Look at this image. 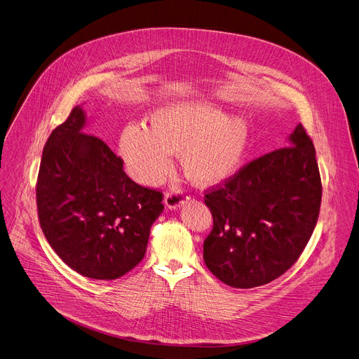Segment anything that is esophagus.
<instances>
[{
	"instance_id": "34e87169",
	"label": "esophagus",
	"mask_w": 359,
	"mask_h": 359,
	"mask_svg": "<svg viewBox=\"0 0 359 359\" xmlns=\"http://www.w3.org/2000/svg\"><path fill=\"white\" fill-rule=\"evenodd\" d=\"M186 201H187V196H186V193L182 190H168L165 194V203L170 209L179 208Z\"/></svg>"
}]
</instances>
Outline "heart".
<instances>
[{"label":"heart","mask_w":359,"mask_h":359,"mask_svg":"<svg viewBox=\"0 0 359 359\" xmlns=\"http://www.w3.org/2000/svg\"><path fill=\"white\" fill-rule=\"evenodd\" d=\"M149 127L127 126L120 153L132 175L154 184L170 168V153H182L184 175L201 186H215L232 177L242 163L249 124L242 117H226L209 103H176L154 110Z\"/></svg>","instance_id":"1"}]
</instances>
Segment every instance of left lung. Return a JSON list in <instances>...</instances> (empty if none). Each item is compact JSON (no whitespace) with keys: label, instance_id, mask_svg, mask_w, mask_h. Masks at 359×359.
Wrapping results in <instances>:
<instances>
[{"label":"left lung","instance_id":"1","mask_svg":"<svg viewBox=\"0 0 359 359\" xmlns=\"http://www.w3.org/2000/svg\"><path fill=\"white\" fill-rule=\"evenodd\" d=\"M289 140L206 189L213 227L203 242V259L232 287L278 279L299 259L316 226L322 183L315 147L302 124Z\"/></svg>","mask_w":359,"mask_h":359}]
</instances>
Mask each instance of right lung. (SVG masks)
I'll return each mask as SVG.
<instances>
[{
    "mask_svg": "<svg viewBox=\"0 0 359 359\" xmlns=\"http://www.w3.org/2000/svg\"><path fill=\"white\" fill-rule=\"evenodd\" d=\"M80 106L57 126L43 150L36 198L39 220L64 264L91 278L117 279L139 265L163 193L137 184L123 158L81 132Z\"/></svg>",
    "mask_w": 359,
    "mask_h": 359,
    "instance_id": "obj_1",
    "label": "right lung"
}]
</instances>
